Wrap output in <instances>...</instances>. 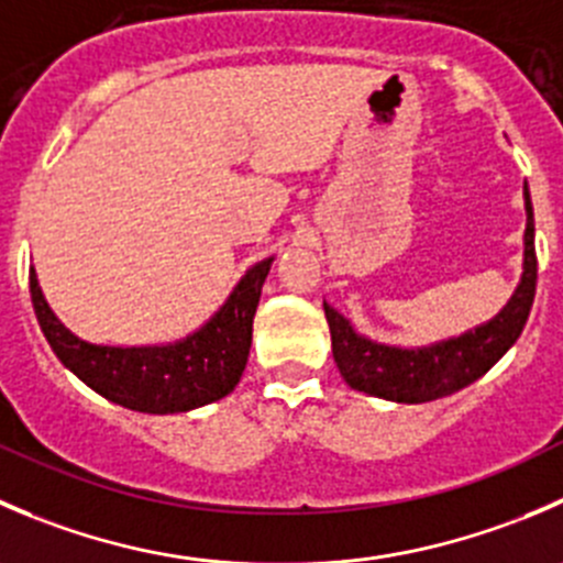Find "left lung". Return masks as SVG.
I'll list each match as a JSON object with an SVG mask.
<instances>
[{
	"instance_id": "obj_1",
	"label": "left lung",
	"mask_w": 563,
	"mask_h": 563,
	"mask_svg": "<svg viewBox=\"0 0 563 563\" xmlns=\"http://www.w3.org/2000/svg\"><path fill=\"white\" fill-rule=\"evenodd\" d=\"M526 233H522V275L509 302L484 324L427 346H393L354 330L352 321L324 302L332 335V357L352 390L396 404H423L451 396L482 379L520 338L537 291V250H533V206L528 184Z\"/></svg>"
}]
</instances>
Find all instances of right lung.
Instances as JSON below:
<instances>
[{
    "label": "right lung",
    "instance_id": "obj_1",
    "mask_svg": "<svg viewBox=\"0 0 563 563\" xmlns=\"http://www.w3.org/2000/svg\"><path fill=\"white\" fill-rule=\"evenodd\" d=\"M272 261L275 255L250 266L211 319L170 343L112 346L85 341L48 308L35 266L30 269L32 308L59 363L98 396L134 412H189L225 398L242 379L253 343L255 308Z\"/></svg>",
    "mask_w": 563,
    "mask_h": 563
}]
</instances>
